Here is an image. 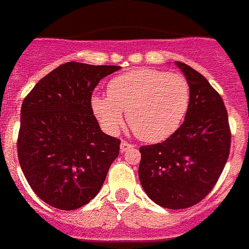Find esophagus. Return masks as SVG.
<instances>
[{
    "instance_id": "esophagus-1",
    "label": "esophagus",
    "mask_w": 249,
    "mask_h": 249,
    "mask_svg": "<svg viewBox=\"0 0 249 249\" xmlns=\"http://www.w3.org/2000/svg\"><path fill=\"white\" fill-rule=\"evenodd\" d=\"M133 147H135V144L130 143V142H127V141H122V142H121V150H122V151H127V150L133 149Z\"/></svg>"
}]
</instances>
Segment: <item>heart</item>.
Segmentation results:
<instances>
[{"mask_svg":"<svg viewBox=\"0 0 249 249\" xmlns=\"http://www.w3.org/2000/svg\"><path fill=\"white\" fill-rule=\"evenodd\" d=\"M108 96L95 95L91 107L107 133H118L124 124L123 112L133 133L144 142H162L182 124L190 106V87L179 73L138 68L112 79Z\"/></svg>","mask_w":249,"mask_h":249,"instance_id":"obj_1","label":"heart"}]
</instances>
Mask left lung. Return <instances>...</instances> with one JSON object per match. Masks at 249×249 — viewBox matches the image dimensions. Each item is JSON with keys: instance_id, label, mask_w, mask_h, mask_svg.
Listing matches in <instances>:
<instances>
[{"instance_id": "obj_1", "label": "left lung", "mask_w": 249, "mask_h": 249, "mask_svg": "<svg viewBox=\"0 0 249 249\" xmlns=\"http://www.w3.org/2000/svg\"><path fill=\"white\" fill-rule=\"evenodd\" d=\"M190 87L184 123L161 143L141 146L139 181L167 209L196 205L211 193L231 150L228 112L220 93L200 72L177 61Z\"/></svg>"}]
</instances>
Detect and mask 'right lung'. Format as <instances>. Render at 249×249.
<instances>
[{
  "mask_svg": "<svg viewBox=\"0 0 249 249\" xmlns=\"http://www.w3.org/2000/svg\"><path fill=\"white\" fill-rule=\"evenodd\" d=\"M119 68L68 61L22 102L18 161L28 184L48 205L73 211L99 193L121 139L100 130L91 96L98 83Z\"/></svg>",
  "mask_w": 249,
  "mask_h": 249,
  "instance_id": "1",
  "label": "right lung"
}]
</instances>
